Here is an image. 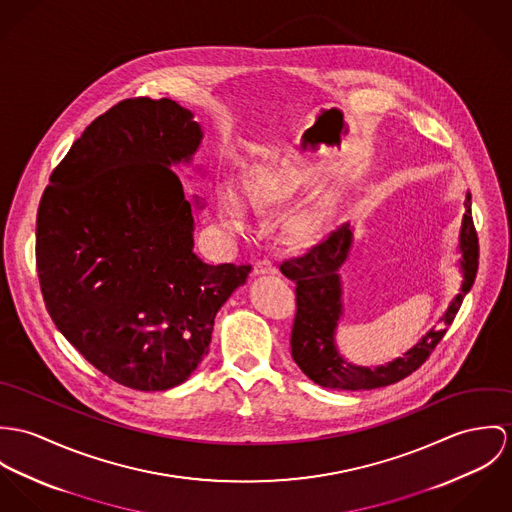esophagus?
<instances>
[{"mask_svg":"<svg viewBox=\"0 0 512 512\" xmlns=\"http://www.w3.org/2000/svg\"><path fill=\"white\" fill-rule=\"evenodd\" d=\"M277 273V265L269 259H261L253 265V275H275Z\"/></svg>","mask_w":512,"mask_h":512,"instance_id":"1","label":"esophagus"}]
</instances>
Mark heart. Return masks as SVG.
<instances>
[{
    "instance_id": "1",
    "label": "heart",
    "mask_w": 512,
    "mask_h": 512,
    "mask_svg": "<svg viewBox=\"0 0 512 512\" xmlns=\"http://www.w3.org/2000/svg\"><path fill=\"white\" fill-rule=\"evenodd\" d=\"M292 169L281 165V167H263L257 172H253L251 182H249V196L253 204L257 206H269L273 202H279L286 196L290 184H292ZM222 210L224 216L228 218L231 224H241L243 220V210L237 200V196L229 190L222 192ZM294 233L300 239H310L316 233V222L310 216L300 218L294 224Z\"/></svg>"
}]
</instances>
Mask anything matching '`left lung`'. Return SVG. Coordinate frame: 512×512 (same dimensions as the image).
I'll return each mask as SVG.
<instances>
[{"instance_id":"obj_1","label":"left lung","mask_w":512,"mask_h":512,"mask_svg":"<svg viewBox=\"0 0 512 512\" xmlns=\"http://www.w3.org/2000/svg\"><path fill=\"white\" fill-rule=\"evenodd\" d=\"M465 214L459 228V269L463 281L459 294H455L448 310L440 318L442 330L430 328L402 357L385 365L361 367L353 365L336 345V332L343 316L341 302V265L349 255L353 231L349 224L334 229L322 243L312 247L306 255L284 261L281 265L284 277L296 283V316L290 334V353L302 373L316 385L341 391L379 389L398 383L416 371L432 353V349L444 338L448 326L475 283L479 267V241L471 218V194L465 192Z\"/></svg>"}]
</instances>
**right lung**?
I'll list each match as a JSON object with an SVG mask.
<instances>
[{
    "mask_svg": "<svg viewBox=\"0 0 512 512\" xmlns=\"http://www.w3.org/2000/svg\"><path fill=\"white\" fill-rule=\"evenodd\" d=\"M169 98L96 117L51 174L37 214V273L58 328L98 371L135 391L184 383L214 318L251 265L194 253V206L171 167L202 143Z\"/></svg>",
    "mask_w": 512,
    "mask_h": 512,
    "instance_id": "right-lung-1",
    "label": "right lung"
}]
</instances>
